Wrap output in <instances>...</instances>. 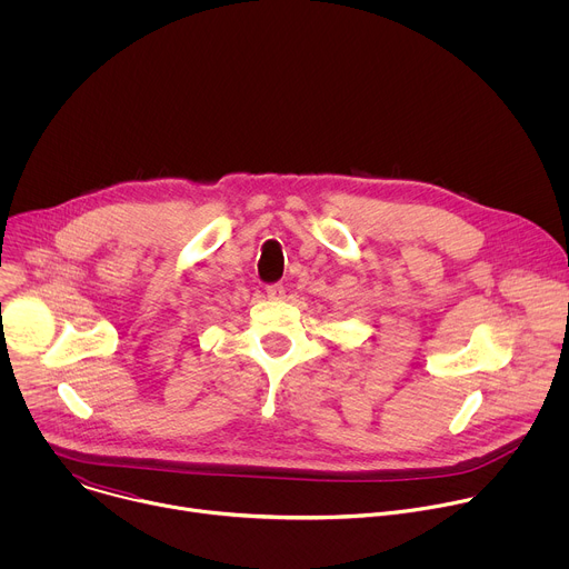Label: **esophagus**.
Here are the masks:
<instances>
[{
  "mask_svg": "<svg viewBox=\"0 0 569 569\" xmlns=\"http://www.w3.org/2000/svg\"><path fill=\"white\" fill-rule=\"evenodd\" d=\"M266 295L270 299H281L286 295V288L281 283H270V286H266Z\"/></svg>",
  "mask_w": 569,
  "mask_h": 569,
  "instance_id": "1",
  "label": "esophagus"
}]
</instances>
